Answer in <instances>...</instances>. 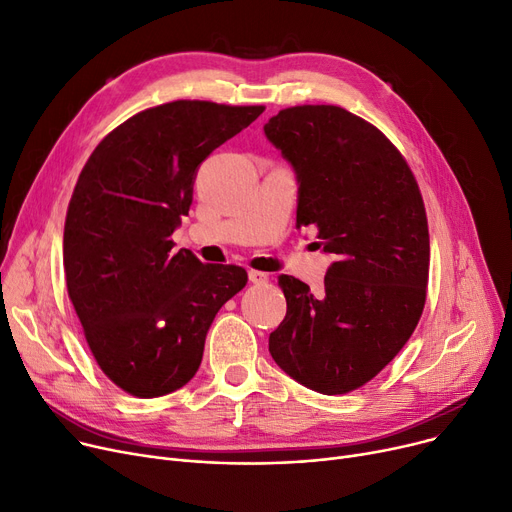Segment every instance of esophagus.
Returning <instances> with one entry per match:
<instances>
[{"label":"esophagus","mask_w":512,"mask_h":512,"mask_svg":"<svg viewBox=\"0 0 512 512\" xmlns=\"http://www.w3.org/2000/svg\"><path fill=\"white\" fill-rule=\"evenodd\" d=\"M249 280H251L253 284L261 286V284H267V282H270V276L263 274V272H257V270H251V272H249Z\"/></svg>","instance_id":"1"}]
</instances>
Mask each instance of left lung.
<instances>
[{"label":"left lung","mask_w":512,"mask_h":512,"mask_svg":"<svg viewBox=\"0 0 512 512\" xmlns=\"http://www.w3.org/2000/svg\"><path fill=\"white\" fill-rule=\"evenodd\" d=\"M299 184L297 226L334 257L324 290L280 276L286 317L270 353L292 380L346 394L411 338L425 305L429 232L417 180L373 124L338 105H297L263 126Z\"/></svg>","instance_id":"8db88e82"}]
</instances>
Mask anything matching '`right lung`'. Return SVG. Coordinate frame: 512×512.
I'll use <instances>...</instances> for the list:
<instances>
[{
  "instance_id": "1",
  "label": "right lung",
  "mask_w": 512,
  "mask_h": 512,
  "mask_svg": "<svg viewBox=\"0 0 512 512\" xmlns=\"http://www.w3.org/2000/svg\"><path fill=\"white\" fill-rule=\"evenodd\" d=\"M263 105L172 101L128 118L95 147L64 226L68 297L101 371L139 398L193 380L213 317L247 284L238 265L174 251L199 166Z\"/></svg>"
}]
</instances>
